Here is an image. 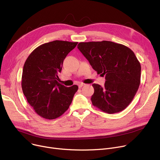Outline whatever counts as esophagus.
I'll use <instances>...</instances> for the list:
<instances>
[{"mask_svg":"<svg viewBox=\"0 0 160 160\" xmlns=\"http://www.w3.org/2000/svg\"><path fill=\"white\" fill-rule=\"evenodd\" d=\"M84 86V83H80L79 84H78V87H79V88H82V86Z\"/></svg>","mask_w":160,"mask_h":160,"instance_id":"esophagus-1","label":"esophagus"}]
</instances>
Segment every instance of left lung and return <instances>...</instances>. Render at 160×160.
Wrapping results in <instances>:
<instances>
[{
	"instance_id": "left-lung-1",
	"label": "left lung",
	"mask_w": 160,
	"mask_h": 160,
	"mask_svg": "<svg viewBox=\"0 0 160 160\" xmlns=\"http://www.w3.org/2000/svg\"><path fill=\"white\" fill-rule=\"evenodd\" d=\"M78 48L98 74L105 76L101 87L93 83V105L101 111L115 113L132 101L141 82V65L132 50L112 41L81 42Z\"/></svg>"
}]
</instances>
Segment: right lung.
Here are the masks:
<instances>
[{
	"mask_svg": "<svg viewBox=\"0 0 160 160\" xmlns=\"http://www.w3.org/2000/svg\"><path fill=\"white\" fill-rule=\"evenodd\" d=\"M78 42L56 40L35 48L24 63L21 80L22 92L28 104L40 117L54 119L69 108L78 87L59 83L64 59Z\"/></svg>",
	"mask_w": 160,
	"mask_h": 160,
	"instance_id": "add662e5",
	"label": "right lung"
}]
</instances>
